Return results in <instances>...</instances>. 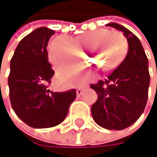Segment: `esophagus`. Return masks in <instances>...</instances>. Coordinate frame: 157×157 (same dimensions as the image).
Wrapping results in <instances>:
<instances>
[{
    "instance_id": "1",
    "label": "esophagus",
    "mask_w": 157,
    "mask_h": 157,
    "mask_svg": "<svg viewBox=\"0 0 157 157\" xmlns=\"http://www.w3.org/2000/svg\"><path fill=\"white\" fill-rule=\"evenodd\" d=\"M87 87V86L86 85H84V86H82L81 87H79L77 90H76V93H77V96L78 97H80L82 94H83V91H84V89L85 88H86Z\"/></svg>"
}]
</instances>
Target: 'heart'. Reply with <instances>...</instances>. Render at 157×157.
I'll list each match as a JSON object with an SVG mask.
<instances>
[{
  "instance_id": "obj_1",
  "label": "heart",
  "mask_w": 157,
  "mask_h": 157,
  "mask_svg": "<svg viewBox=\"0 0 157 157\" xmlns=\"http://www.w3.org/2000/svg\"><path fill=\"white\" fill-rule=\"evenodd\" d=\"M71 44L83 50L86 49V57L91 52L89 58H92L93 62L104 71L116 68L125 59L128 50V44L125 36L120 32L107 29L89 31L69 40L59 36L55 38L48 45V60L54 68L75 70L74 66L80 63L79 54L73 49ZM60 75L67 77L69 74L62 71Z\"/></svg>"
}]
</instances>
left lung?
Here are the masks:
<instances>
[{
	"label": "left lung",
	"mask_w": 157,
	"mask_h": 157,
	"mask_svg": "<svg viewBox=\"0 0 157 157\" xmlns=\"http://www.w3.org/2000/svg\"><path fill=\"white\" fill-rule=\"evenodd\" d=\"M108 26L124 32L128 52L106 79L90 85L98 94L91 113L101 128L122 130L134 124L146 106L150 85L148 59L140 40L130 30L116 23Z\"/></svg>",
	"instance_id": "1"
}]
</instances>
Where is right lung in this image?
<instances>
[{
	"label": "right lung",
	"mask_w": 157,
	"mask_h": 157,
	"mask_svg": "<svg viewBox=\"0 0 157 157\" xmlns=\"http://www.w3.org/2000/svg\"><path fill=\"white\" fill-rule=\"evenodd\" d=\"M55 31L39 28L25 36L11 59L9 97L16 114L34 128H53L67 116L76 90L49 89L55 71L48 62L47 44Z\"/></svg>",
	"instance_id": "right-lung-1"
}]
</instances>
